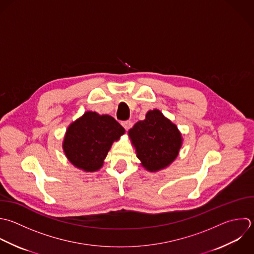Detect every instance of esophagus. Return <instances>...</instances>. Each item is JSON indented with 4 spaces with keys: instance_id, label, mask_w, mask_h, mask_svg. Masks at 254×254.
<instances>
[{
    "instance_id": "esophagus-1",
    "label": "esophagus",
    "mask_w": 254,
    "mask_h": 254,
    "mask_svg": "<svg viewBox=\"0 0 254 254\" xmlns=\"http://www.w3.org/2000/svg\"><path fill=\"white\" fill-rule=\"evenodd\" d=\"M122 126L125 127L126 130H128L130 128V127H131V123L129 121H125V122L122 123Z\"/></svg>"
}]
</instances>
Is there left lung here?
<instances>
[{
  "mask_svg": "<svg viewBox=\"0 0 254 254\" xmlns=\"http://www.w3.org/2000/svg\"><path fill=\"white\" fill-rule=\"evenodd\" d=\"M128 135L141 165L150 172L169 166L178 156L183 140L176 125L159 110L147 112L145 120L137 122Z\"/></svg>",
  "mask_w": 254,
  "mask_h": 254,
  "instance_id": "obj_1",
  "label": "left lung"
}]
</instances>
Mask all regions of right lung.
I'll return each mask as SVG.
<instances>
[{
    "mask_svg": "<svg viewBox=\"0 0 254 254\" xmlns=\"http://www.w3.org/2000/svg\"><path fill=\"white\" fill-rule=\"evenodd\" d=\"M125 128L111 116L86 112L67 128L63 150L68 160L86 172L99 170L114 141Z\"/></svg>",
    "mask_w": 254,
    "mask_h": 254,
    "instance_id": "obj_1",
    "label": "right lung"
}]
</instances>
